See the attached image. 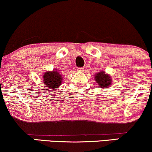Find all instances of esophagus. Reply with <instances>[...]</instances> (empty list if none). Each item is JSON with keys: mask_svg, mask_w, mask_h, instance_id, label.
Masks as SVG:
<instances>
[{"mask_svg": "<svg viewBox=\"0 0 152 152\" xmlns=\"http://www.w3.org/2000/svg\"><path fill=\"white\" fill-rule=\"evenodd\" d=\"M77 71L79 72H84V69L83 68H78Z\"/></svg>", "mask_w": 152, "mask_h": 152, "instance_id": "34e87169", "label": "esophagus"}]
</instances>
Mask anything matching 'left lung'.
Returning <instances> with one entry per match:
<instances>
[{
	"label": "left lung",
	"mask_w": 152,
	"mask_h": 152,
	"mask_svg": "<svg viewBox=\"0 0 152 152\" xmlns=\"http://www.w3.org/2000/svg\"><path fill=\"white\" fill-rule=\"evenodd\" d=\"M95 80L98 84L99 88L105 89L111 87L112 83V78L109 74H107L104 71L96 73L95 74Z\"/></svg>",
	"instance_id": "obj_1"
}]
</instances>
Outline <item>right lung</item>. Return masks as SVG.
Segmentation results:
<instances>
[{"mask_svg":"<svg viewBox=\"0 0 152 152\" xmlns=\"http://www.w3.org/2000/svg\"><path fill=\"white\" fill-rule=\"evenodd\" d=\"M43 80L44 83V87L52 91L51 90H55V88H59L62 82V76L58 72L57 69L53 71H46L43 74Z\"/></svg>","mask_w":152,"mask_h":152,"instance_id":"add662e5","label":"right lung"}]
</instances>
